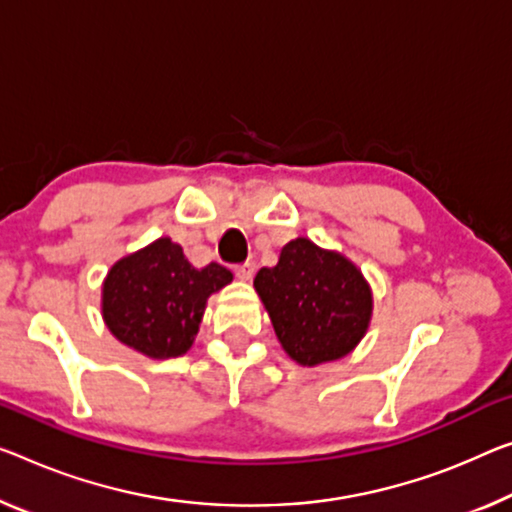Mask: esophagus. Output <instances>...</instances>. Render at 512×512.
<instances>
[{"mask_svg": "<svg viewBox=\"0 0 512 512\" xmlns=\"http://www.w3.org/2000/svg\"><path fill=\"white\" fill-rule=\"evenodd\" d=\"M254 274H256L254 263H242V265L235 267V277H238L240 281H251V279H254Z\"/></svg>", "mask_w": 512, "mask_h": 512, "instance_id": "obj_1", "label": "esophagus"}]
</instances>
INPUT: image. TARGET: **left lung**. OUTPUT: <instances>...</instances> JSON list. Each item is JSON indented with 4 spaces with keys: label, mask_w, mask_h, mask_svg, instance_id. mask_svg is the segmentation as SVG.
<instances>
[{
    "label": "left lung",
    "mask_w": 512,
    "mask_h": 512,
    "mask_svg": "<svg viewBox=\"0 0 512 512\" xmlns=\"http://www.w3.org/2000/svg\"><path fill=\"white\" fill-rule=\"evenodd\" d=\"M254 288L281 348L300 366L350 355L373 318V290L359 267L309 238L290 240L277 265L258 270Z\"/></svg>",
    "instance_id": "left-lung-1"
}]
</instances>
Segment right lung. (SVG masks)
I'll return each instance as SVG.
<instances>
[{
    "label": "right lung",
    "instance_id": "1",
    "mask_svg": "<svg viewBox=\"0 0 512 512\" xmlns=\"http://www.w3.org/2000/svg\"><path fill=\"white\" fill-rule=\"evenodd\" d=\"M233 281L219 263L194 267L183 247L157 238L109 267L100 311L109 332L148 359H171L192 348L208 297Z\"/></svg>",
    "mask_w": 512,
    "mask_h": 512
}]
</instances>
